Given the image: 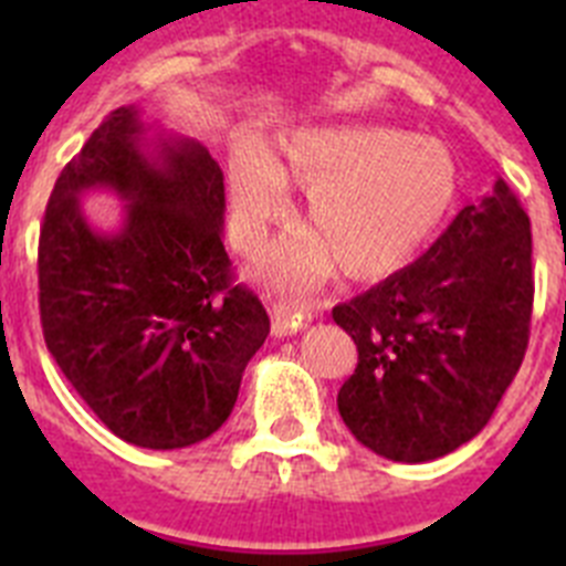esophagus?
<instances>
[{"label":"esophagus","instance_id":"obj_1","mask_svg":"<svg viewBox=\"0 0 566 566\" xmlns=\"http://www.w3.org/2000/svg\"><path fill=\"white\" fill-rule=\"evenodd\" d=\"M312 323V308L297 303H274L272 308V334L274 337H292L300 328Z\"/></svg>","mask_w":566,"mask_h":566}]
</instances>
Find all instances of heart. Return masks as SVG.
Masks as SVG:
<instances>
[{
    "label": "heart",
    "mask_w": 566,
    "mask_h": 566,
    "mask_svg": "<svg viewBox=\"0 0 566 566\" xmlns=\"http://www.w3.org/2000/svg\"><path fill=\"white\" fill-rule=\"evenodd\" d=\"M234 240L258 249L289 209L286 187L303 189V227L317 239L272 258L269 274L300 283L337 263L371 280L397 272L451 209L457 164L437 142L388 127H306L269 153L234 149L227 164Z\"/></svg>",
    "instance_id": "b5f03b06"
}]
</instances>
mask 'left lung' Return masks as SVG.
Instances as JSON below:
<instances>
[{"mask_svg":"<svg viewBox=\"0 0 566 566\" xmlns=\"http://www.w3.org/2000/svg\"><path fill=\"white\" fill-rule=\"evenodd\" d=\"M530 314V218L499 178L411 266L334 306V323L357 345L339 417L357 442L394 462L457 451L516 377Z\"/></svg>","mask_w":566,"mask_h":566,"instance_id":"left-lung-1","label":"left lung"}]
</instances>
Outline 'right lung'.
Wrapping results in <instances>:
<instances>
[{"mask_svg": "<svg viewBox=\"0 0 566 566\" xmlns=\"http://www.w3.org/2000/svg\"><path fill=\"white\" fill-rule=\"evenodd\" d=\"M125 201L96 230L81 195ZM223 172L192 138L155 133L118 107L62 169L39 234V314L48 352L109 431L149 451L212 437L269 334V314L232 283Z\"/></svg>", "mask_w": 566, "mask_h": 566, "instance_id": "1", "label": "right lung"}]
</instances>
